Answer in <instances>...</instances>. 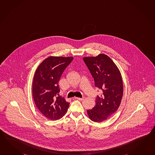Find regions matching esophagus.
I'll return each instance as SVG.
<instances>
[{"mask_svg": "<svg viewBox=\"0 0 155 155\" xmlns=\"http://www.w3.org/2000/svg\"><path fill=\"white\" fill-rule=\"evenodd\" d=\"M75 99L76 100H80V101H82L84 99V97H83L82 98H79V97H75Z\"/></svg>", "mask_w": 155, "mask_h": 155, "instance_id": "1", "label": "esophagus"}]
</instances>
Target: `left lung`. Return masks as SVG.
<instances>
[{
	"label": "left lung",
	"mask_w": 155,
	"mask_h": 155,
	"mask_svg": "<svg viewBox=\"0 0 155 155\" xmlns=\"http://www.w3.org/2000/svg\"><path fill=\"white\" fill-rule=\"evenodd\" d=\"M83 59L93 77L96 87L102 92L96 97L95 106L87 112L92 121L101 122L113 115L120 105L123 96L121 74L114 63L106 54Z\"/></svg>",
	"instance_id": "left-lung-1"
}]
</instances>
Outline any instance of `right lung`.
<instances>
[{
	"label": "right lung",
	"mask_w": 155,
	"mask_h": 155,
	"mask_svg": "<svg viewBox=\"0 0 155 155\" xmlns=\"http://www.w3.org/2000/svg\"><path fill=\"white\" fill-rule=\"evenodd\" d=\"M73 58L49 57L38 66L33 83V96L38 110L51 120L61 118L69 103L59 96L58 82L62 73Z\"/></svg>",
	"instance_id": "obj_1"
}]
</instances>
